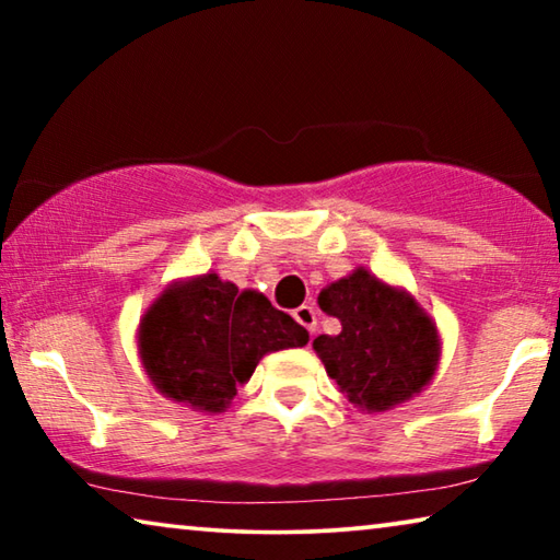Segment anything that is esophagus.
Returning <instances> with one entry per match:
<instances>
[{
    "label": "esophagus",
    "instance_id": "esophagus-1",
    "mask_svg": "<svg viewBox=\"0 0 560 560\" xmlns=\"http://www.w3.org/2000/svg\"><path fill=\"white\" fill-rule=\"evenodd\" d=\"M293 318L299 320V324L308 330V334H316L318 328V318H316V308L308 306V303H303L296 311H293Z\"/></svg>",
    "mask_w": 560,
    "mask_h": 560
}]
</instances>
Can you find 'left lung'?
I'll list each match as a JSON object with an SVG mask.
<instances>
[{
    "label": "left lung",
    "instance_id": "obj_1",
    "mask_svg": "<svg viewBox=\"0 0 560 560\" xmlns=\"http://www.w3.org/2000/svg\"><path fill=\"white\" fill-rule=\"evenodd\" d=\"M318 306L340 320V334L318 336L314 350L358 410H393L432 383L442 338L410 291L358 267L328 283Z\"/></svg>",
    "mask_w": 560,
    "mask_h": 560
}]
</instances>
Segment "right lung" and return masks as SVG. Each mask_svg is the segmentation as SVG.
Listing matches in <instances>:
<instances>
[{"instance_id": "obj_1", "label": "right lung", "mask_w": 560, "mask_h": 560, "mask_svg": "<svg viewBox=\"0 0 560 560\" xmlns=\"http://www.w3.org/2000/svg\"><path fill=\"white\" fill-rule=\"evenodd\" d=\"M136 343L160 395L220 415L264 355L306 346L308 330L264 293L210 271L167 283L140 318Z\"/></svg>"}]
</instances>
